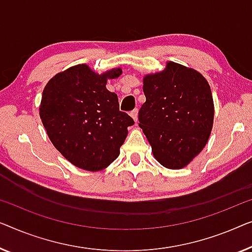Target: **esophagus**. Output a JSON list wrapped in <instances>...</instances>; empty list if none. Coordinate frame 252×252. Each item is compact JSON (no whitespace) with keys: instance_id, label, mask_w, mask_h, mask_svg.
I'll use <instances>...</instances> for the list:
<instances>
[{"instance_id":"1","label":"esophagus","mask_w":252,"mask_h":252,"mask_svg":"<svg viewBox=\"0 0 252 252\" xmlns=\"http://www.w3.org/2000/svg\"><path fill=\"white\" fill-rule=\"evenodd\" d=\"M130 115H131V118L133 119L134 122L138 121V109H133V111L130 113Z\"/></svg>"}]
</instances>
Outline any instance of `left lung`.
I'll list each match as a JSON object with an SVG mask.
<instances>
[{
    "label": "left lung",
    "instance_id": "1",
    "mask_svg": "<svg viewBox=\"0 0 252 252\" xmlns=\"http://www.w3.org/2000/svg\"><path fill=\"white\" fill-rule=\"evenodd\" d=\"M146 97L139 126L154 158L168 169H183L203 150L214 125L210 86L197 70L166 62L161 72L143 79Z\"/></svg>",
    "mask_w": 252,
    "mask_h": 252
}]
</instances>
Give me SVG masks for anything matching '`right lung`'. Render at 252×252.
<instances>
[{
	"label": "right lung",
	"instance_id": "add662e5",
	"mask_svg": "<svg viewBox=\"0 0 252 252\" xmlns=\"http://www.w3.org/2000/svg\"><path fill=\"white\" fill-rule=\"evenodd\" d=\"M120 67L98 74L87 63L72 66L45 86L40 118L49 139L77 168L100 171L120 155L133 120L120 112L118 94L106 89Z\"/></svg>",
	"mask_w": 252,
	"mask_h": 252
}]
</instances>
